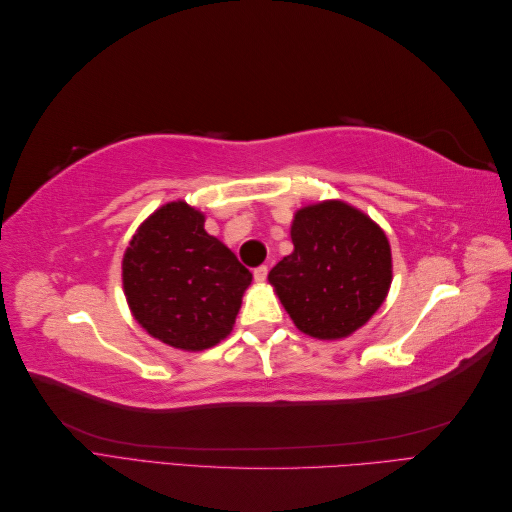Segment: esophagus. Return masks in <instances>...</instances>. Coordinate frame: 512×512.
I'll list each match as a JSON object with an SVG mask.
<instances>
[{"mask_svg": "<svg viewBox=\"0 0 512 512\" xmlns=\"http://www.w3.org/2000/svg\"><path fill=\"white\" fill-rule=\"evenodd\" d=\"M267 275H269V267L267 265H260V267L254 269V280L256 282H265Z\"/></svg>", "mask_w": 512, "mask_h": 512, "instance_id": "obj_1", "label": "esophagus"}]
</instances>
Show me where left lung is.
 <instances>
[{
  "mask_svg": "<svg viewBox=\"0 0 512 512\" xmlns=\"http://www.w3.org/2000/svg\"><path fill=\"white\" fill-rule=\"evenodd\" d=\"M294 252L269 273L297 329L346 337L374 316L391 286V247L365 213L320 203L294 215Z\"/></svg>",
  "mask_w": 512,
  "mask_h": 512,
  "instance_id": "obj_1",
  "label": "left lung"
}]
</instances>
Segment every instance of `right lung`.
I'll use <instances>...</instances> for the list:
<instances>
[{
	"label": "right lung",
	"mask_w": 512,
	"mask_h": 512,
	"mask_svg": "<svg viewBox=\"0 0 512 512\" xmlns=\"http://www.w3.org/2000/svg\"><path fill=\"white\" fill-rule=\"evenodd\" d=\"M250 282V269L207 235L203 213L181 200L153 213L123 256V290L134 318L181 350H205L224 339Z\"/></svg>",
	"instance_id": "right-lung-1"
}]
</instances>
